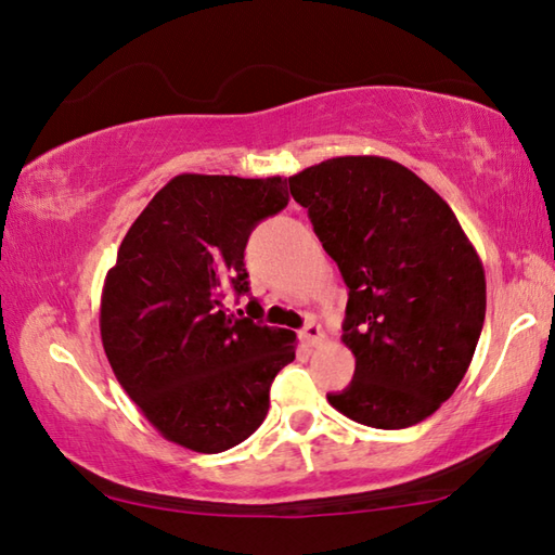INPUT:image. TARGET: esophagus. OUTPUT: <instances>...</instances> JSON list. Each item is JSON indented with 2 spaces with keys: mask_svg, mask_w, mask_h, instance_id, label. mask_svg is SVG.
Listing matches in <instances>:
<instances>
[{
  "mask_svg": "<svg viewBox=\"0 0 555 555\" xmlns=\"http://www.w3.org/2000/svg\"><path fill=\"white\" fill-rule=\"evenodd\" d=\"M300 339H304L308 347H318V345H322V341H325V332H322L318 322H308V325L300 330Z\"/></svg>",
  "mask_w": 555,
  "mask_h": 555,
  "instance_id": "1",
  "label": "esophagus"
}]
</instances>
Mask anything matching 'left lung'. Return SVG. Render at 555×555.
Returning a JSON list of instances; mask_svg holds the SVG:
<instances>
[{"label": "left lung", "mask_w": 555, "mask_h": 555, "mask_svg": "<svg viewBox=\"0 0 555 555\" xmlns=\"http://www.w3.org/2000/svg\"><path fill=\"white\" fill-rule=\"evenodd\" d=\"M349 288L354 378L330 405L376 429L435 415L470 366L486 271L449 204L388 157L347 155L288 177Z\"/></svg>", "instance_id": "left-lung-1"}]
</instances>
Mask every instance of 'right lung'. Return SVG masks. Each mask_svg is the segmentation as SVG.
<instances>
[{
	"instance_id": "add662e5",
	"label": "right lung",
	"mask_w": 555,
	"mask_h": 555,
	"mask_svg": "<svg viewBox=\"0 0 555 555\" xmlns=\"http://www.w3.org/2000/svg\"><path fill=\"white\" fill-rule=\"evenodd\" d=\"M284 184L169 179L104 279L99 330L108 364L150 425L184 449L220 453L245 441L267 417L271 380L296 359L294 332L225 315L223 306L228 288L249 291L247 237L288 204Z\"/></svg>"
}]
</instances>
